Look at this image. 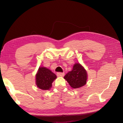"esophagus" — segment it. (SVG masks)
Wrapping results in <instances>:
<instances>
[{"label":"esophagus","mask_w":123,"mask_h":123,"mask_svg":"<svg viewBox=\"0 0 123 123\" xmlns=\"http://www.w3.org/2000/svg\"><path fill=\"white\" fill-rule=\"evenodd\" d=\"M65 75V73L62 72H57V76L58 77H63Z\"/></svg>","instance_id":"1"}]
</instances>
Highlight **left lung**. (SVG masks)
Masks as SVG:
<instances>
[{
  "label": "left lung",
  "instance_id": "left-lung-1",
  "mask_svg": "<svg viewBox=\"0 0 123 123\" xmlns=\"http://www.w3.org/2000/svg\"><path fill=\"white\" fill-rule=\"evenodd\" d=\"M64 78L73 88H78L86 84L87 73L80 63H76L73 66L72 70L67 73Z\"/></svg>",
  "mask_w": 123,
  "mask_h": 123
}]
</instances>
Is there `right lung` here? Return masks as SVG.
Wrapping results in <instances>:
<instances>
[{
    "label": "right lung",
    "instance_id": "right-lung-1",
    "mask_svg": "<svg viewBox=\"0 0 123 123\" xmlns=\"http://www.w3.org/2000/svg\"><path fill=\"white\" fill-rule=\"evenodd\" d=\"M57 78L56 75L47 68L41 67L38 68L36 75V84L43 90H49L52 86V83Z\"/></svg>",
    "mask_w": 123,
    "mask_h": 123
}]
</instances>
